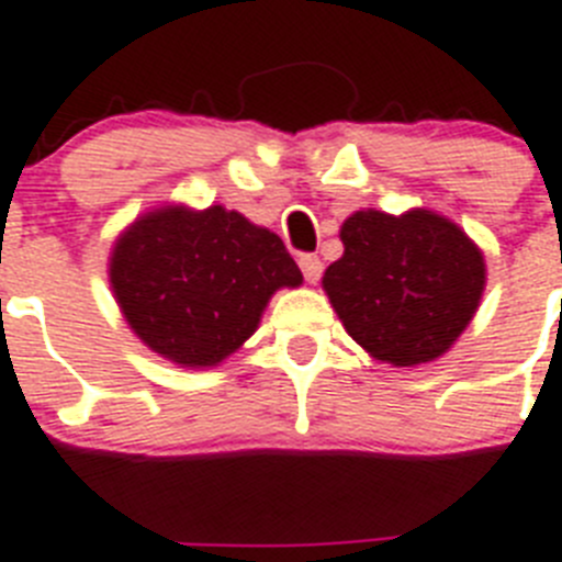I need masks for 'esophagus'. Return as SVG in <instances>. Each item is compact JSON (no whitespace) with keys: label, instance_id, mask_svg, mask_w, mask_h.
I'll return each instance as SVG.
<instances>
[{"label":"esophagus","instance_id":"34e87169","mask_svg":"<svg viewBox=\"0 0 562 562\" xmlns=\"http://www.w3.org/2000/svg\"><path fill=\"white\" fill-rule=\"evenodd\" d=\"M300 268H303L305 282H317L323 277V259L317 254H303L300 257Z\"/></svg>","mask_w":562,"mask_h":562}]
</instances>
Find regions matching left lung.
Wrapping results in <instances>:
<instances>
[{
    "mask_svg": "<svg viewBox=\"0 0 562 562\" xmlns=\"http://www.w3.org/2000/svg\"><path fill=\"white\" fill-rule=\"evenodd\" d=\"M339 239L346 254L328 266L323 289L371 357L403 369L454 346L485 285L483 254L463 231L423 209L357 211Z\"/></svg>",
    "mask_w": 562,
    "mask_h": 562,
    "instance_id": "8db88e82",
    "label": "left lung"
}]
</instances>
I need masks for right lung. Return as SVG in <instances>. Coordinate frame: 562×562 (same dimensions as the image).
Returning a JSON list of instances; mask_svg holds the SVG:
<instances>
[{
  "label": "right lung",
  "mask_w": 562,
  "mask_h": 562,
  "mask_svg": "<svg viewBox=\"0 0 562 562\" xmlns=\"http://www.w3.org/2000/svg\"><path fill=\"white\" fill-rule=\"evenodd\" d=\"M300 282L282 239L223 205L150 211L111 257L113 294L136 337L186 369L223 362L257 331L273 291Z\"/></svg>",
  "instance_id": "right-lung-1"
}]
</instances>
